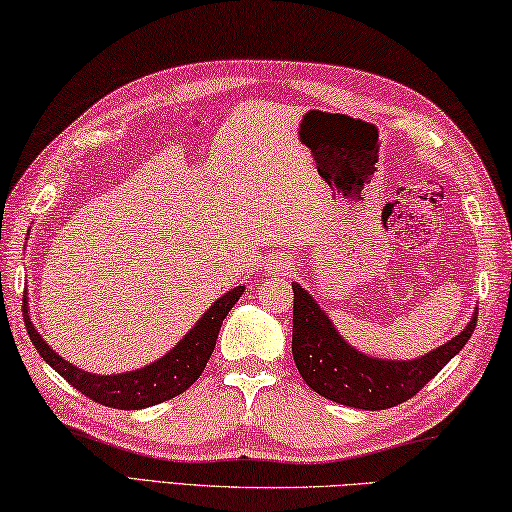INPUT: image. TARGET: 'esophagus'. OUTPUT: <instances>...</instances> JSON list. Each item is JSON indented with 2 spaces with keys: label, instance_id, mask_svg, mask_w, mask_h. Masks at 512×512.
I'll return each instance as SVG.
<instances>
[{
  "label": "esophagus",
  "instance_id": "esophagus-1",
  "mask_svg": "<svg viewBox=\"0 0 512 512\" xmlns=\"http://www.w3.org/2000/svg\"><path fill=\"white\" fill-rule=\"evenodd\" d=\"M266 268H268V273H273V275H286V273H291V257L275 255V257L268 259Z\"/></svg>",
  "mask_w": 512,
  "mask_h": 512
}]
</instances>
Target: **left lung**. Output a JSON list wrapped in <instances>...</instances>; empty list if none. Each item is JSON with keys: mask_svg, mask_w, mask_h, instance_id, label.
<instances>
[{"mask_svg": "<svg viewBox=\"0 0 512 512\" xmlns=\"http://www.w3.org/2000/svg\"><path fill=\"white\" fill-rule=\"evenodd\" d=\"M477 327V313L457 338L416 360H380L351 349L302 286L293 284V360L313 392L358 410L410 401L457 356Z\"/></svg>", "mask_w": 512, "mask_h": 512, "instance_id": "left-lung-1", "label": "left lung"}]
</instances>
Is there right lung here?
Masks as SVG:
<instances>
[{"label":"right lung","mask_w":512,"mask_h":512,"mask_svg":"<svg viewBox=\"0 0 512 512\" xmlns=\"http://www.w3.org/2000/svg\"><path fill=\"white\" fill-rule=\"evenodd\" d=\"M241 293H244V286L232 288L224 297H219V300L203 313V318L194 324L188 336H185L170 353H165L161 360H156L143 369L118 376H96L89 374V371L73 367L71 362L58 356V353L46 345L40 338V333L33 329L26 297L22 311L26 331H29V338L37 353H40V356L49 362L69 385H73L78 392H82L87 398H91V401H96L100 405L116 407V410H143V407L170 401V398L183 394L185 389L203 374L212 351H215L221 324H224L228 311L237 304Z\"/></svg>","instance_id":"obj_1"}]
</instances>
